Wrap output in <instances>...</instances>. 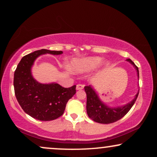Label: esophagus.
Listing matches in <instances>:
<instances>
[{
	"instance_id": "1",
	"label": "esophagus",
	"mask_w": 157,
	"mask_h": 157,
	"mask_svg": "<svg viewBox=\"0 0 157 157\" xmlns=\"http://www.w3.org/2000/svg\"><path fill=\"white\" fill-rule=\"evenodd\" d=\"M83 89V85L80 84V83H79V84H77L76 85V89L77 90H81V89Z\"/></svg>"
}]
</instances>
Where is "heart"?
<instances>
[{
  "label": "heart",
  "mask_w": 157,
  "mask_h": 157,
  "mask_svg": "<svg viewBox=\"0 0 157 157\" xmlns=\"http://www.w3.org/2000/svg\"><path fill=\"white\" fill-rule=\"evenodd\" d=\"M101 62L100 57H89L81 60H74L71 68L76 73H84L95 69Z\"/></svg>",
  "instance_id": "b5f03b06"
}]
</instances>
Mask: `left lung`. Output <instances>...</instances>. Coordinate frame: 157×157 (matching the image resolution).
<instances>
[{
	"mask_svg": "<svg viewBox=\"0 0 157 157\" xmlns=\"http://www.w3.org/2000/svg\"><path fill=\"white\" fill-rule=\"evenodd\" d=\"M127 61L136 68L138 76L139 77L138 67L130 59H128ZM84 89L87 96L86 111L88 116L93 121L105 124L113 123L124 117L134 104L139 95V93H137L134 99L125 106L117 108H111L101 101L98 95L91 86H86L84 87Z\"/></svg>",
	"mask_w": 157,
	"mask_h": 157,
	"instance_id": "1",
	"label": "left lung"
}]
</instances>
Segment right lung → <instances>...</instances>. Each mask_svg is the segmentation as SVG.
<instances>
[{"instance_id":"1","label":"right lung","mask_w":157,"mask_h":157,"mask_svg":"<svg viewBox=\"0 0 157 157\" xmlns=\"http://www.w3.org/2000/svg\"><path fill=\"white\" fill-rule=\"evenodd\" d=\"M61 51L41 49L21 59L14 73L13 86L16 99L27 114L40 121H51L63 115L68 100L76 94L74 85L64 88L58 83L44 84L36 81L31 68L37 57L45 53L59 55Z\"/></svg>"}]
</instances>
